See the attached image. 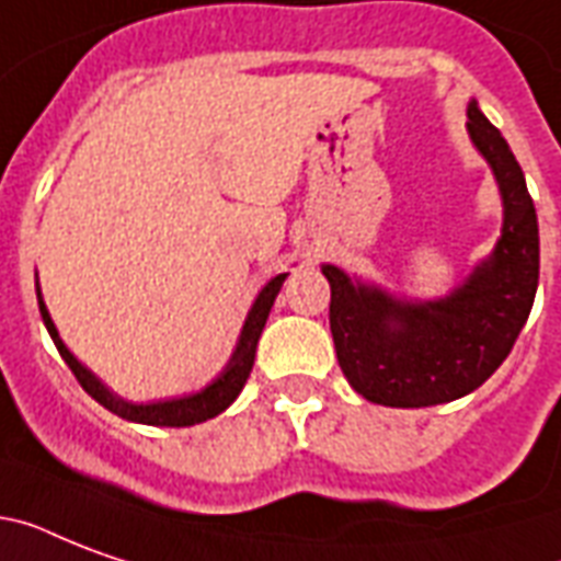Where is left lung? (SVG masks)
<instances>
[{
    "label": "left lung",
    "instance_id": "obj_1",
    "mask_svg": "<svg viewBox=\"0 0 561 561\" xmlns=\"http://www.w3.org/2000/svg\"><path fill=\"white\" fill-rule=\"evenodd\" d=\"M469 136L495 174L504 227L495 250L443 299H399L323 264L334 352L346 381L383 408H431L478 390L513 350L539 288V220L524 171L469 101Z\"/></svg>",
    "mask_w": 561,
    "mask_h": 561
}]
</instances>
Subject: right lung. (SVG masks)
<instances>
[{
  "label": "right lung",
  "mask_w": 561,
  "mask_h": 561,
  "mask_svg": "<svg viewBox=\"0 0 561 561\" xmlns=\"http://www.w3.org/2000/svg\"><path fill=\"white\" fill-rule=\"evenodd\" d=\"M288 279V273H279V276H273L262 290H259V297H255L253 308H250V314L244 320V329H241V337H238V346L232 352V358L224 367V373L215 378L211 383H206L203 390L188 392V396H180V399H165V401H148V404H134V401H125L113 396V392L104 387V383L90 373V369L83 367L81 360L75 358L72 352L66 350V343L60 341V334H57V325L48 314L46 302H43V294L37 288V302H39V314H43V323H46L48 334H51V341H55L57 352H60V358L66 360V367L72 369L78 383H81L83 390L90 392L92 399L104 404L110 413H116V416L127 419V422H139V425H153V427H188L197 425V422H206V419L218 416L224 410L238 399V392L244 390L247 378H250V369H253L255 360V346H259V337H262V329L267 323V314H271L273 299L279 294L282 282Z\"/></svg>",
  "instance_id": "right-lung-1"
}]
</instances>
